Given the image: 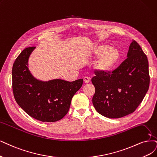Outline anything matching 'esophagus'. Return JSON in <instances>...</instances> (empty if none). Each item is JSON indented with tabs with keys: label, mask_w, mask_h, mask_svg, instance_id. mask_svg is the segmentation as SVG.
Returning <instances> with one entry per match:
<instances>
[{
	"label": "esophagus",
	"mask_w": 157,
	"mask_h": 157,
	"mask_svg": "<svg viewBox=\"0 0 157 157\" xmlns=\"http://www.w3.org/2000/svg\"><path fill=\"white\" fill-rule=\"evenodd\" d=\"M83 80H84V82L85 83H89L90 82V78H89V77H85L83 78Z\"/></svg>",
	"instance_id": "obj_1"
}]
</instances>
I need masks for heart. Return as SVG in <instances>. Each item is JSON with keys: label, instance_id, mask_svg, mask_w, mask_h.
Wrapping results in <instances>:
<instances>
[{"label": "heart", "instance_id": "1", "mask_svg": "<svg viewBox=\"0 0 157 157\" xmlns=\"http://www.w3.org/2000/svg\"><path fill=\"white\" fill-rule=\"evenodd\" d=\"M89 56L98 57L94 68L99 73H107L111 71L117 66L120 59V52L114 47H109L105 44L96 45L90 49Z\"/></svg>", "mask_w": 157, "mask_h": 157}]
</instances>
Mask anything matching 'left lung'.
<instances>
[{
	"mask_svg": "<svg viewBox=\"0 0 157 157\" xmlns=\"http://www.w3.org/2000/svg\"><path fill=\"white\" fill-rule=\"evenodd\" d=\"M127 58L112 73H95L92 103L98 113L119 118L134 112L149 89L150 77L146 55L132 40Z\"/></svg>",
	"mask_w": 157,
	"mask_h": 157,
	"instance_id": "1",
	"label": "left lung"
}]
</instances>
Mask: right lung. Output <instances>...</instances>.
<instances>
[{"mask_svg":"<svg viewBox=\"0 0 157 157\" xmlns=\"http://www.w3.org/2000/svg\"><path fill=\"white\" fill-rule=\"evenodd\" d=\"M36 47L22 51L12 68V87L17 104L31 117L43 122H54L68 112L72 98L82 87L83 79L67 82L36 79L28 68V59Z\"/></svg>","mask_w":157,"mask_h":157,"instance_id":"obj_1","label":"right lung"}]
</instances>
